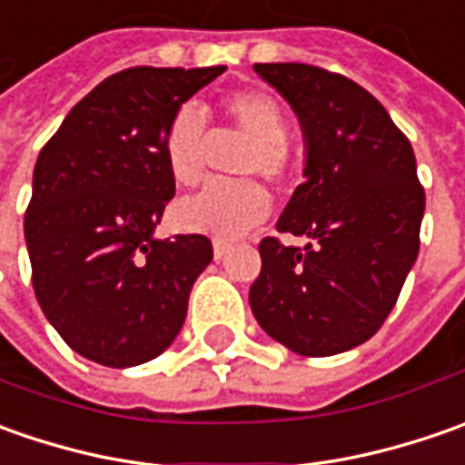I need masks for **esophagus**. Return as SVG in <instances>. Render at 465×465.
Instances as JSON below:
<instances>
[{"label":"esophagus","instance_id":"34e87169","mask_svg":"<svg viewBox=\"0 0 465 465\" xmlns=\"http://www.w3.org/2000/svg\"><path fill=\"white\" fill-rule=\"evenodd\" d=\"M230 248H232V245L227 241H214V259H224Z\"/></svg>","mask_w":465,"mask_h":465}]
</instances>
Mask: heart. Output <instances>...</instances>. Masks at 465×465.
<instances>
[{"mask_svg":"<svg viewBox=\"0 0 465 465\" xmlns=\"http://www.w3.org/2000/svg\"><path fill=\"white\" fill-rule=\"evenodd\" d=\"M220 114L238 132L251 136L242 150L238 173L259 175L269 183H284L292 168V150L287 142V114L272 93L235 90L220 100ZM209 124L206 114L186 103L175 108L163 132V154L170 178L178 186H196L204 178ZM272 209L269 193L253 178L212 181L209 186L175 206V223L186 232H199L217 241H232L266 220Z\"/></svg>","mask_w":465,"mask_h":465,"instance_id":"b5f03b06","label":"heart"}]
</instances>
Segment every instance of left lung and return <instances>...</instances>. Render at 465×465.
<instances>
[{"instance_id": "obj_1", "label": "left lung", "mask_w": 465, "mask_h": 465, "mask_svg": "<svg viewBox=\"0 0 465 465\" xmlns=\"http://www.w3.org/2000/svg\"><path fill=\"white\" fill-rule=\"evenodd\" d=\"M302 124L305 181L259 242L251 311L272 339L302 357H329L375 336L420 253L424 188L411 142L378 100L312 64L253 66Z\"/></svg>"}]
</instances>
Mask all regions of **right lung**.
Wrapping results in <instances>:
<instances>
[{"label":"right lung","instance_id":"right-lung-1","mask_svg":"<svg viewBox=\"0 0 465 465\" xmlns=\"http://www.w3.org/2000/svg\"><path fill=\"white\" fill-rule=\"evenodd\" d=\"M224 66H132L100 82L45 142L25 242L38 305L77 354L134 367L163 354L212 261L206 235L154 241L175 193L163 132Z\"/></svg>","mask_w":465,"mask_h":465}]
</instances>
